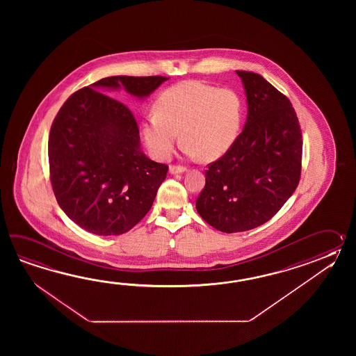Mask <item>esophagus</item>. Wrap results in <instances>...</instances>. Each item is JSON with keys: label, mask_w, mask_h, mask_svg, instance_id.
<instances>
[{"label": "esophagus", "mask_w": 356, "mask_h": 356, "mask_svg": "<svg viewBox=\"0 0 356 356\" xmlns=\"http://www.w3.org/2000/svg\"><path fill=\"white\" fill-rule=\"evenodd\" d=\"M187 169L184 167H175V165H172V167L169 168V173L170 175H181V173H184Z\"/></svg>", "instance_id": "1"}]
</instances>
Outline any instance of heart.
Masks as SVG:
<instances>
[{
    "label": "heart",
    "mask_w": 356,
    "mask_h": 356,
    "mask_svg": "<svg viewBox=\"0 0 356 356\" xmlns=\"http://www.w3.org/2000/svg\"><path fill=\"white\" fill-rule=\"evenodd\" d=\"M243 114V100L236 91L187 80L160 94L155 112L144 118L141 135L155 159L170 158L179 132L187 156L219 159L238 140Z\"/></svg>",
    "instance_id": "1"
}]
</instances>
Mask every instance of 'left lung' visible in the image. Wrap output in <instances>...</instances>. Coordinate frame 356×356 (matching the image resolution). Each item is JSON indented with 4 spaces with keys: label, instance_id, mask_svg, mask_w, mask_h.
Listing matches in <instances>:
<instances>
[{
    "label": "left lung",
    "instance_id": "obj_1",
    "mask_svg": "<svg viewBox=\"0 0 356 356\" xmlns=\"http://www.w3.org/2000/svg\"><path fill=\"white\" fill-rule=\"evenodd\" d=\"M236 74L247 98V120L232 149L206 170L197 212L224 233L265 224L294 193L302 168V131L280 91L250 71Z\"/></svg>",
    "mask_w": 356,
    "mask_h": 356
}]
</instances>
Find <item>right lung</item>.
<instances>
[{"label": "right lung", "mask_w": 356, "mask_h": 356, "mask_svg": "<svg viewBox=\"0 0 356 356\" xmlns=\"http://www.w3.org/2000/svg\"><path fill=\"white\" fill-rule=\"evenodd\" d=\"M168 79L104 77L72 94L54 118L48 141L54 196L86 232L120 235L131 230L152 209L168 172V165L141 150L129 108L103 92L123 88L144 100Z\"/></svg>", "instance_id": "add662e5"}]
</instances>
